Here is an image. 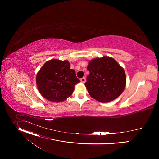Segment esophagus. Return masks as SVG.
Returning <instances> with one entry per match:
<instances>
[{"label":"esophagus","instance_id":"34e87169","mask_svg":"<svg viewBox=\"0 0 159 159\" xmlns=\"http://www.w3.org/2000/svg\"><path fill=\"white\" fill-rule=\"evenodd\" d=\"M80 81L82 82V83H85V81H86V79H85V77H82V79H80Z\"/></svg>","mask_w":159,"mask_h":159}]
</instances>
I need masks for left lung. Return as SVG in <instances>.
<instances>
[{"mask_svg": "<svg viewBox=\"0 0 159 159\" xmlns=\"http://www.w3.org/2000/svg\"><path fill=\"white\" fill-rule=\"evenodd\" d=\"M85 85L89 95L99 102H109L124 91L126 77L123 68L110 57L103 56L90 60Z\"/></svg>", "mask_w": 159, "mask_h": 159, "instance_id": "8db88e82", "label": "left lung"}]
</instances>
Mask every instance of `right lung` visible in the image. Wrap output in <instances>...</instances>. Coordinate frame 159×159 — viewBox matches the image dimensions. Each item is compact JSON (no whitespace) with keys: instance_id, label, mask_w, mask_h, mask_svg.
I'll return each instance as SVG.
<instances>
[{"instance_id":"1","label":"right lung","mask_w":159,"mask_h":159,"mask_svg":"<svg viewBox=\"0 0 159 159\" xmlns=\"http://www.w3.org/2000/svg\"><path fill=\"white\" fill-rule=\"evenodd\" d=\"M67 60L52 59L45 63L37 73L36 82L41 95L51 102H60L72 94L80 82Z\"/></svg>"}]
</instances>
